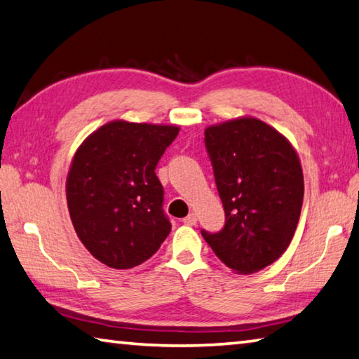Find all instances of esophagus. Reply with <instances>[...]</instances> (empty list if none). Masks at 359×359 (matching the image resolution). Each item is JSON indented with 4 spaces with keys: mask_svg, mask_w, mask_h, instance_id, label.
Segmentation results:
<instances>
[{
    "mask_svg": "<svg viewBox=\"0 0 359 359\" xmlns=\"http://www.w3.org/2000/svg\"><path fill=\"white\" fill-rule=\"evenodd\" d=\"M196 222H198V218H196V214H188L185 218H184V223L185 224H190V226H193V224H196Z\"/></svg>",
    "mask_w": 359,
    "mask_h": 359,
    "instance_id": "34e87169",
    "label": "esophagus"
}]
</instances>
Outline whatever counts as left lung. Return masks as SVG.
Masks as SVG:
<instances>
[{"label":"left lung","instance_id":"left-lung-1","mask_svg":"<svg viewBox=\"0 0 359 359\" xmlns=\"http://www.w3.org/2000/svg\"><path fill=\"white\" fill-rule=\"evenodd\" d=\"M204 144L224 226L201 234L229 269L252 274L280 258L293 239L304 198L299 158L280 133L258 118L209 126Z\"/></svg>","mask_w":359,"mask_h":359}]
</instances>
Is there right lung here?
Returning a JSON list of instances; mask_svg holds the SVG:
<instances>
[{"instance_id":"right-lung-1","label":"right lung","mask_w":359,"mask_h":359,"mask_svg":"<svg viewBox=\"0 0 359 359\" xmlns=\"http://www.w3.org/2000/svg\"><path fill=\"white\" fill-rule=\"evenodd\" d=\"M177 126L111 121L77 149L66 182L72 224L85 248L114 269L154 255L171 231L155 169Z\"/></svg>"}]
</instances>
